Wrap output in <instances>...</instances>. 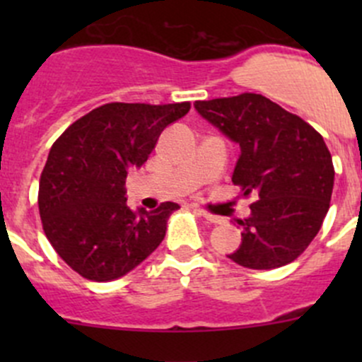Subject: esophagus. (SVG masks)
I'll use <instances>...</instances> for the list:
<instances>
[{
	"label": "esophagus",
	"mask_w": 362,
	"mask_h": 362,
	"mask_svg": "<svg viewBox=\"0 0 362 362\" xmlns=\"http://www.w3.org/2000/svg\"><path fill=\"white\" fill-rule=\"evenodd\" d=\"M196 214H198L199 217L206 218V221L214 222V224H221V222H222V217H218V215H214V214H210V211L203 210V208H196Z\"/></svg>",
	"instance_id": "obj_1"
}]
</instances>
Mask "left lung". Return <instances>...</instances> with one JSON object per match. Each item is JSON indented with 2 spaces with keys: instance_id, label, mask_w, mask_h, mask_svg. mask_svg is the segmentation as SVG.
<instances>
[{
  "instance_id": "8db88e82",
  "label": "left lung",
  "mask_w": 362,
  "mask_h": 362,
  "mask_svg": "<svg viewBox=\"0 0 362 362\" xmlns=\"http://www.w3.org/2000/svg\"><path fill=\"white\" fill-rule=\"evenodd\" d=\"M196 110L240 145L233 184L255 196L238 218L242 245L228 257L252 269L298 259L329 210L334 166L324 138L308 122L254 93L196 101Z\"/></svg>"
}]
</instances>
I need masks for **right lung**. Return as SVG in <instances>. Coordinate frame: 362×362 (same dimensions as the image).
Masks as SVG:
<instances>
[{"label": "right lung", "mask_w": 362, "mask_h": 362, "mask_svg": "<svg viewBox=\"0 0 362 362\" xmlns=\"http://www.w3.org/2000/svg\"><path fill=\"white\" fill-rule=\"evenodd\" d=\"M191 103H107L71 124L56 141L40 177L38 208L50 245L80 276L107 282L148 257L166 235L177 203L133 211L127 171L140 168L160 133Z\"/></svg>", "instance_id": "add662e5"}]
</instances>
